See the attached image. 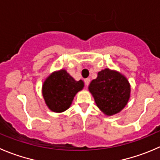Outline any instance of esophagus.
<instances>
[{
  "label": "esophagus",
  "mask_w": 160,
  "mask_h": 160,
  "mask_svg": "<svg viewBox=\"0 0 160 160\" xmlns=\"http://www.w3.org/2000/svg\"><path fill=\"white\" fill-rule=\"evenodd\" d=\"M90 81H91V80H90V78H87L84 80V83L85 84H86V86H88V84L90 83Z\"/></svg>",
  "instance_id": "1"
}]
</instances>
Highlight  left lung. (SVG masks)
<instances>
[{
    "mask_svg": "<svg viewBox=\"0 0 160 160\" xmlns=\"http://www.w3.org/2000/svg\"><path fill=\"white\" fill-rule=\"evenodd\" d=\"M89 91L99 109L107 116L121 111L128 104L131 85L120 72L105 69L98 72V77L90 83Z\"/></svg>",
    "mask_w": 160,
    "mask_h": 160,
    "instance_id": "obj_1",
    "label": "left lung"
}]
</instances>
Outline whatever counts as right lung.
Returning a JSON list of instances; mask_svg holds the SVG:
<instances>
[{
  "instance_id": "add662e5",
  "label": "right lung",
  "mask_w": 160,
  "mask_h": 160,
  "mask_svg": "<svg viewBox=\"0 0 160 160\" xmlns=\"http://www.w3.org/2000/svg\"><path fill=\"white\" fill-rule=\"evenodd\" d=\"M83 80L76 81L65 69L55 71L44 80L42 94L50 110L62 112L70 107L74 97L83 88Z\"/></svg>"
}]
</instances>
